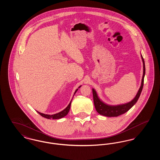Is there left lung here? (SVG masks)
I'll return each mask as SVG.
<instances>
[{"mask_svg": "<svg viewBox=\"0 0 160 160\" xmlns=\"http://www.w3.org/2000/svg\"><path fill=\"white\" fill-rule=\"evenodd\" d=\"M142 56V59L143 63V75L142 80V84H141V86H140L138 91L137 92L136 96L131 102H129L128 103H127V104H125L118 105V106H115L107 105L99 99V98L97 94V92L93 89H92L94 105H95V107L96 108V110L97 111V112L99 114L105 116H107V117H116L119 115L124 114L125 113L128 112L129 109L137 102V100L139 98L141 92L143 89V84H144V77H145V61H144V59H143V56Z\"/></svg>", "mask_w": 160, "mask_h": 160, "instance_id": "1", "label": "left lung"}]
</instances>
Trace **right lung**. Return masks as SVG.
<instances>
[{
	"label": "right lung",
	"mask_w": 160,
	"mask_h": 160,
	"mask_svg": "<svg viewBox=\"0 0 160 160\" xmlns=\"http://www.w3.org/2000/svg\"><path fill=\"white\" fill-rule=\"evenodd\" d=\"M81 87L79 86L78 88H80ZM78 89H77L76 91L74 92V94L76 93V92L77 91ZM71 101L69 102V104H68V106L66 107V108H65L63 110H62L61 112L58 113H56V114H52V115H50V114H43V113H41L40 112H39L38 111H37L38 112L39 114H40L41 116L44 117V118H46L47 119H61L62 118L65 116L68 113L69 111V109H70V107H71Z\"/></svg>",
	"instance_id": "right-lung-1"
}]
</instances>
